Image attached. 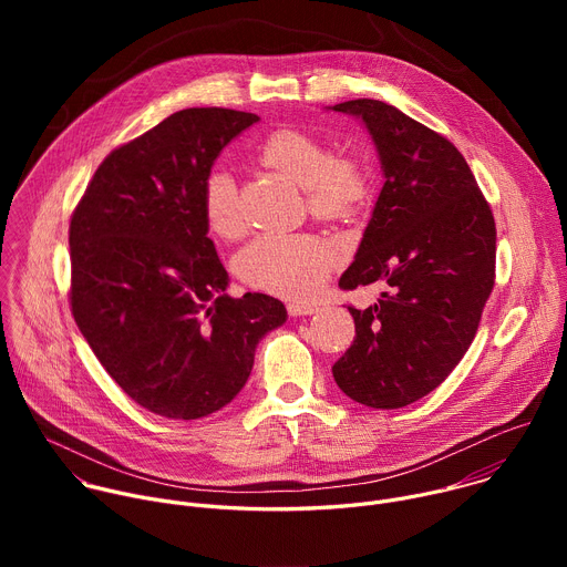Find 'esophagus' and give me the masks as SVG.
<instances>
[{"instance_id":"34e87169","label":"esophagus","mask_w":567,"mask_h":567,"mask_svg":"<svg viewBox=\"0 0 567 567\" xmlns=\"http://www.w3.org/2000/svg\"><path fill=\"white\" fill-rule=\"evenodd\" d=\"M313 311H316L313 305H305V302H289L287 305L289 316H311Z\"/></svg>"}]
</instances>
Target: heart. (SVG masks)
Returning a JSON list of instances; mask_svg holds the SVG:
<instances>
[{
	"label": "heart",
	"instance_id": "heart-1",
	"mask_svg": "<svg viewBox=\"0 0 567 567\" xmlns=\"http://www.w3.org/2000/svg\"><path fill=\"white\" fill-rule=\"evenodd\" d=\"M260 164L302 186L316 217L341 219L361 213L374 193L370 166L357 154L330 152L309 132L278 127L256 147ZM204 217L219 237H237L241 217L237 186L228 171L215 168L204 182ZM341 262L334 241L311 233H265L237 256V274L254 289L282 298H307Z\"/></svg>",
	"mask_w": 567,
	"mask_h": 567
}]
</instances>
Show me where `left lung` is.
Masks as SVG:
<instances>
[{"label":"left lung","mask_w":567,"mask_h":567,"mask_svg":"<svg viewBox=\"0 0 567 567\" xmlns=\"http://www.w3.org/2000/svg\"><path fill=\"white\" fill-rule=\"evenodd\" d=\"M363 118L385 175L354 262L339 287L381 280L334 381L370 409H401L435 390L468 350L496 280V221L460 150L381 101L334 105Z\"/></svg>","instance_id":"8db88e82"}]
</instances>
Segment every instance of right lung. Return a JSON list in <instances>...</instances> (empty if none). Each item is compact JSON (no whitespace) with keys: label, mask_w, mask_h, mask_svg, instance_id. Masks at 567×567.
Here are the masks:
<instances>
[{"label":"right lung","mask_w":567,"mask_h":567,"mask_svg":"<svg viewBox=\"0 0 567 567\" xmlns=\"http://www.w3.org/2000/svg\"><path fill=\"white\" fill-rule=\"evenodd\" d=\"M256 121L224 107L175 112L112 150L71 213L75 326L121 390L158 417L226 406L258 341L287 320L267 293H224L228 274L206 235L213 161Z\"/></svg>","instance_id":"1"}]
</instances>
